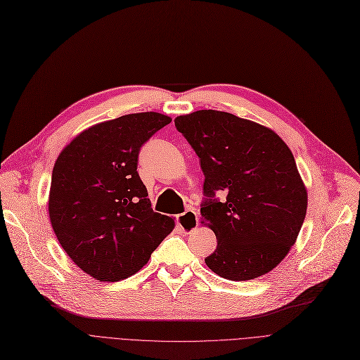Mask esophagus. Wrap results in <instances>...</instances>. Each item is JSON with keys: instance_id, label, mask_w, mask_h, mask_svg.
I'll list each match as a JSON object with an SVG mask.
<instances>
[{"instance_id": "1", "label": "esophagus", "mask_w": 360, "mask_h": 360, "mask_svg": "<svg viewBox=\"0 0 360 360\" xmlns=\"http://www.w3.org/2000/svg\"><path fill=\"white\" fill-rule=\"evenodd\" d=\"M176 224L181 228L184 233L191 232L198 224V213L194 210H186L182 214L176 216Z\"/></svg>"}]
</instances>
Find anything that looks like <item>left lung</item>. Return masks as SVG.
I'll return each instance as SVG.
<instances>
[{"label": "left lung", "mask_w": 360, "mask_h": 360, "mask_svg": "<svg viewBox=\"0 0 360 360\" xmlns=\"http://www.w3.org/2000/svg\"><path fill=\"white\" fill-rule=\"evenodd\" d=\"M175 127L204 174L200 212L217 238L207 267L233 281L271 271L295 243L308 207L290 148L274 131L229 112L197 110Z\"/></svg>", "instance_id": "obj_1"}]
</instances>
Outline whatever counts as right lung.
Segmentation results:
<instances>
[{
  "instance_id": "obj_1",
  "label": "right lung",
  "mask_w": 360,
  "mask_h": 360,
  "mask_svg": "<svg viewBox=\"0 0 360 360\" xmlns=\"http://www.w3.org/2000/svg\"><path fill=\"white\" fill-rule=\"evenodd\" d=\"M170 121L141 112L93 125L55 162L52 229L74 264L96 280L136 274L174 229L172 217L151 209L137 172L143 144Z\"/></svg>"
}]
</instances>
